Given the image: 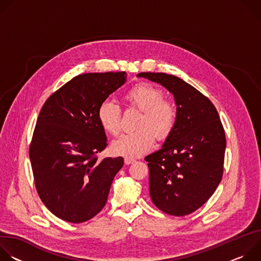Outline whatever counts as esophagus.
Here are the masks:
<instances>
[{
	"label": "esophagus",
	"mask_w": 261,
	"mask_h": 261,
	"mask_svg": "<svg viewBox=\"0 0 261 261\" xmlns=\"http://www.w3.org/2000/svg\"><path fill=\"white\" fill-rule=\"evenodd\" d=\"M134 162H135V160L132 159V158H125V164H127V165L132 164V163H134Z\"/></svg>",
	"instance_id": "obj_1"
}]
</instances>
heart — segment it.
Segmentation results:
<instances>
[{
    "instance_id": "heart-1",
    "label": "heart",
    "mask_w": 261,
    "mask_h": 261,
    "mask_svg": "<svg viewBox=\"0 0 261 261\" xmlns=\"http://www.w3.org/2000/svg\"><path fill=\"white\" fill-rule=\"evenodd\" d=\"M163 97L162 89L150 83H138L125 93V102L141 110L137 123L140 129L125 133L114 141L111 150L116 155L139 157L150 151L155 135L164 139L170 134L177 119V108L173 101ZM121 117V108L114 102L104 101L98 107V121L103 130L111 135L120 133Z\"/></svg>"
}]
</instances>
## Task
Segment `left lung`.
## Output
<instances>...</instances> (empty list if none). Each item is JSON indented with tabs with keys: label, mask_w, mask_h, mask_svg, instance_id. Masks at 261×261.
<instances>
[{
	"label": "left lung",
	"mask_w": 261,
	"mask_h": 261,
	"mask_svg": "<svg viewBox=\"0 0 261 261\" xmlns=\"http://www.w3.org/2000/svg\"><path fill=\"white\" fill-rule=\"evenodd\" d=\"M137 76L166 88L177 108L175 125L162 147L144 158L152 201L168 215H189L208 200L222 179L224 128L214 104L191 85L166 73Z\"/></svg>",
	"instance_id": "8db88e82"
}]
</instances>
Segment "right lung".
I'll return each mask as SVG.
<instances>
[{"label": "right lung", "instance_id": "obj_1", "mask_svg": "<svg viewBox=\"0 0 261 261\" xmlns=\"http://www.w3.org/2000/svg\"><path fill=\"white\" fill-rule=\"evenodd\" d=\"M126 72L86 73L73 77L44 103L30 145L37 192L58 218L82 223L105 205L124 159L97 154L107 146L97 110L126 83Z\"/></svg>", "mask_w": 261, "mask_h": 261}]
</instances>
